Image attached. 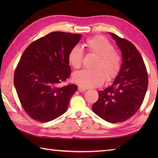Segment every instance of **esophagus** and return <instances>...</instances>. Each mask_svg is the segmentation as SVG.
<instances>
[{"label": "esophagus", "mask_w": 158, "mask_h": 158, "mask_svg": "<svg viewBox=\"0 0 158 158\" xmlns=\"http://www.w3.org/2000/svg\"><path fill=\"white\" fill-rule=\"evenodd\" d=\"M78 90H79V91H80V92H85V90H86V89H84V88H82L81 86H78Z\"/></svg>", "instance_id": "esophagus-1"}]
</instances>
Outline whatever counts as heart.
Here are the masks:
<instances>
[{
    "instance_id": "obj_1",
    "label": "heart",
    "mask_w": 158,
    "mask_h": 158,
    "mask_svg": "<svg viewBox=\"0 0 158 158\" xmlns=\"http://www.w3.org/2000/svg\"><path fill=\"white\" fill-rule=\"evenodd\" d=\"M89 53L97 56L92 69H83L73 74V81L84 89L100 85L105 81H111L117 76L121 67V56L114 50V47L107 39L97 36L88 39L85 44ZM84 52L81 47H73L68 55L71 65L75 69L81 66Z\"/></svg>"
}]
</instances>
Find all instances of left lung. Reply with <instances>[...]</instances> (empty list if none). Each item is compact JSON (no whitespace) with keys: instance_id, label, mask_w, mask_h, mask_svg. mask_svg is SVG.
Masks as SVG:
<instances>
[{"instance_id":"8db88e82","label":"left lung","mask_w":158,"mask_h":158,"mask_svg":"<svg viewBox=\"0 0 158 158\" xmlns=\"http://www.w3.org/2000/svg\"><path fill=\"white\" fill-rule=\"evenodd\" d=\"M122 53V64L111 85L99 90L98 101L92 110L109 123L125 121L132 117L142 104L148 79L145 64L135 45L127 40L109 33Z\"/></svg>"}]
</instances>
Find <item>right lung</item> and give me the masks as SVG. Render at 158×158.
<instances>
[{
	"label": "right lung",
	"instance_id": "obj_1",
	"mask_svg": "<svg viewBox=\"0 0 158 158\" xmlns=\"http://www.w3.org/2000/svg\"><path fill=\"white\" fill-rule=\"evenodd\" d=\"M81 37L80 34L52 32L32 42L23 53L14 84L23 109L33 119L49 122L66 111L77 86L60 84L70 75L68 55Z\"/></svg>",
	"mask_w": 158,
	"mask_h": 158
}]
</instances>
